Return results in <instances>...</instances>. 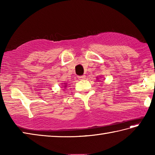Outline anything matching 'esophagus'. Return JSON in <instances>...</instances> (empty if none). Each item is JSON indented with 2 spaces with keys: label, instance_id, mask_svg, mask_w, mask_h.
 Wrapping results in <instances>:
<instances>
[{
  "label": "esophagus",
  "instance_id": "esophagus-1",
  "mask_svg": "<svg viewBox=\"0 0 155 155\" xmlns=\"http://www.w3.org/2000/svg\"><path fill=\"white\" fill-rule=\"evenodd\" d=\"M86 77V76L85 75H83V76H80V77H78V79L79 80H83Z\"/></svg>",
  "mask_w": 155,
  "mask_h": 155
}]
</instances>
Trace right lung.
Wrapping results in <instances>:
<instances>
[{
    "label": "right lung",
    "mask_w": 155,
    "mask_h": 155,
    "mask_svg": "<svg viewBox=\"0 0 155 155\" xmlns=\"http://www.w3.org/2000/svg\"><path fill=\"white\" fill-rule=\"evenodd\" d=\"M64 87H65V86H64Z\"/></svg>",
    "instance_id": "add662e5"
}]
</instances>
